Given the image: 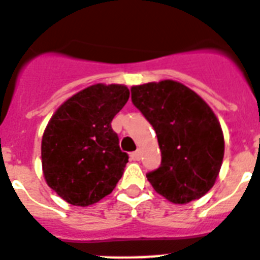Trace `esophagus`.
<instances>
[{"instance_id":"1","label":"esophagus","mask_w":260,"mask_h":260,"mask_svg":"<svg viewBox=\"0 0 260 260\" xmlns=\"http://www.w3.org/2000/svg\"><path fill=\"white\" fill-rule=\"evenodd\" d=\"M131 158L134 161H139L141 158V153H140V150H136V152H132L131 153Z\"/></svg>"}]
</instances>
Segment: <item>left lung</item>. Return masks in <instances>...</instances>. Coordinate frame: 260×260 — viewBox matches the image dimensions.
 <instances>
[{"instance_id": "1", "label": "left lung", "mask_w": 260, "mask_h": 260, "mask_svg": "<svg viewBox=\"0 0 260 260\" xmlns=\"http://www.w3.org/2000/svg\"><path fill=\"white\" fill-rule=\"evenodd\" d=\"M132 103L156 131L161 165L147 174L154 190L177 205L200 200L214 186L224 154L221 124L209 104L176 80L131 88Z\"/></svg>"}]
</instances>
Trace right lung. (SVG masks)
Segmentation results:
<instances>
[{"label": "right lung", "instance_id": "right-lung-1", "mask_svg": "<svg viewBox=\"0 0 260 260\" xmlns=\"http://www.w3.org/2000/svg\"><path fill=\"white\" fill-rule=\"evenodd\" d=\"M128 98L124 84L98 83L67 99L50 119L41 145L43 176L69 204H96L123 176L128 154L111 121Z\"/></svg>", "mask_w": 260, "mask_h": 260}]
</instances>
